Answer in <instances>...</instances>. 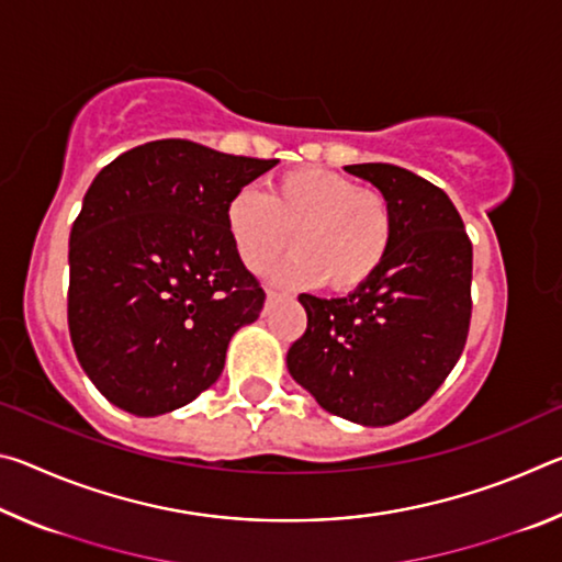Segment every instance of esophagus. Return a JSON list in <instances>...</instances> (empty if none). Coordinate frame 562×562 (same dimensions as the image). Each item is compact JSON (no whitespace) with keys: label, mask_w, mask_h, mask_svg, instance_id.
Instances as JSON below:
<instances>
[{"label":"esophagus","mask_w":562,"mask_h":562,"mask_svg":"<svg viewBox=\"0 0 562 562\" xmlns=\"http://www.w3.org/2000/svg\"><path fill=\"white\" fill-rule=\"evenodd\" d=\"M278 297H282V294H280V292H274V290H268V300H265V310H262V315H268V312H270V304H272L274 300H278Z\"/></svg>","instance_id":"esophagus-1"}]
</instances>
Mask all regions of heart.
<instances>
[{
    "instance_id": "b5f03b06",
    "label": "heart",
    "mask_w": 562,
    "mask_h": 562,
    "mask_svg": "<svg viewBox=\"0 0 562 562\" xmlns=\"http://www.w3.org/2000/svg\"><path fill=\"white\" fill-rule=\"evenodd\" d=\"M223 221L250 272L268 268L290 240L294 252L272 280L292 288L325 282L331 292L357 290L379 272L394 243L386 198L325 168L288 170L265 193L240 188L225 203Z\"/></svg>"
}]
</instances>
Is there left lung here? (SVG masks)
<instances>
[{
	"label": "left lung",
	"mask_w": 562,
	"mask_h": 562,
	"mask_svg": "<svg viewBox=\"0 0 562 562\" xmlns=\"http://www.w3.org/2000/svg\"><path fill=\"white\" fill-rule=\"evenodd\" d=\"M394 213V243L347 297L300 294L307 329L288 351L294 382L361 426L414 414L459 361L471 322L473 250L449 195L392 164L345 166Z\"/></svg>",
	"instance_id": "8db88e82"
}]
</instances>
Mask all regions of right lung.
Returning a JSON list of instances; mask_svg holds the SVG:
<instances>
[{
  "label": "right lung",
  "instance_id": "obj_1",
  "mask_svg": "<svg viewBox=\"0 0 562 562\" xmlns=\"http://www.w3.org/2000/svg\"><path fill=\"white\" fill-rule=\"evenodd\" d=\"M274 164L166 138L93 178L69 237V331L113 406L168 414L217 382L265 302L225 233V203Z\"/></svg>",
  "mask_w": 562,
  "mask_h": 562
}]
</instances>
